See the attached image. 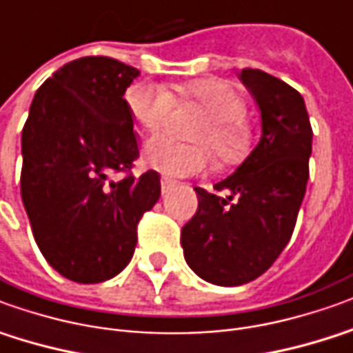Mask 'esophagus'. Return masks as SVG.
<instances>
[{
    "label": "esophagus",
    "mask_w": 353,
    "mask_h": 353,
    "mask_svg": "<svg viewBox=\"0 0 353 353\" xmlns=\"http://www.w3.org/2000/svg\"><path fill=\"white\" fill-rule=\"evenodd\" d=\"M176 186V182L171 181V179H161V194L163 196H167L169 192L172 190Z\"/></svg>",
    "instance_id": "34e87169"
}]
</instances>
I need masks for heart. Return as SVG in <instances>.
<instances>
[{"mask_svg": "<svg viewBox=\"0 0 353 353\" xmlns=\"http://www.w3.org/2000/svg\"><path fill=\"white\" fill-rule=\"evenodd\" d=\"M205 111L192 128V138L201 142H179L169 136H155L144 145V163L167 176H190L205 171L212 148L221 161H234L246 148V132L240 123L244 103L232 84L219 79H201L181 90ZM126 109L134 125L145 132H157L172 107L165 90L150 84H134L126 92Z\"/></svg>", "mask_w": 353, "mask_h": 353, "instance_id": "1", "label": "heart"}]
</instances>
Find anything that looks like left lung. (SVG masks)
<instances>
[{
    "label": "left lung",
    "mask_w": 353,
    "mask_h": 353,
    "mask_svg": "<svg viewBox=\"0 0 353 353\" xmlns=\"http://www.w3.org/2000/svg\"><path fill=\"white\" fill-rule=\"evenodd\" d=\"M240 80L261 113V138L225 181L203 188L198 211L182 227L184 259L200 279L240 286L263 274L292 236L310 179L311 132L298 90L259 69H242Z\"/></svg>",
    "instance_id": "8db88e82"
}]
</instances>
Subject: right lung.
I'll use <instances>...</instances> for the list:
<instances>
[{"instance_id": "1", "label": "right lung", "mask_w": 353, "mask_h": 353, "mask_svg": "<svg viewBox=\"0 0 353 353\" xmlns=\"http://www.w3.org/2000/svg\"><path fill=\"white\" fill-rule=\"evenodd\" d=\"M140 70L80 57L38 88L24 123L21 196L46 261L74 283L113 279L132 259L136 228L161 196L155 171L109 181L138 157L125 92Z\"/></svg>"}]
</instances>
